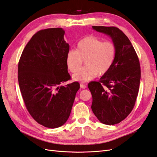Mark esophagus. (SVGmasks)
<instances>
[{
	"label": "esophagus",
	"instance_id": "34e87169",
	"mask_svg": "<svg viewBox=\"0 0 157 157\" xmlns=\"http://www.w3.org/2000/svg\"><path fill=\"white\" fill-rule=\"evenodd\" d=\"M80 88H82V89H84V88H86V84H82V83H80Z\"/></svg>",
	"mask_w": 157,
	"mask_h": 157
}]
</instances>
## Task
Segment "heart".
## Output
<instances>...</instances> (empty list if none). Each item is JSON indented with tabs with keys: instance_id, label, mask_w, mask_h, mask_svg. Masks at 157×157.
Returning <instances> with one entry per match:
<instances>
[{
	"instance_id": "heart-1",
	"label": "heart",
	"mask_w": 157,
	"mask_h": 157,
	"mask_svg": "<svg viewBox=\"0 0 157 157\" xmlns=\"http://www.w3.org/2000/svg\"><path fill=\"white\" fill-rule=\"evenodd\" d=\"M116 56V47L113 42L90 36L80 40L77 50H69L67 54L66 63L71 73H75L85 60L86 66L73 75L75 80L87 82L98 75L106 74L111 69Z\"/></svg>"
}]
</instances>
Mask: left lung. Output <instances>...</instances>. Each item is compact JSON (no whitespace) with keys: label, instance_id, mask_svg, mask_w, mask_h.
I'll use <instances>...</instances> for the list:
<instances>
[{"label":"left lung","instance_id":"left-lung-1","mask_svg":"<svg viewBox=\"0 0 157 157\" xmlns=\"http://www.w3.org/2000/svg\"><path fill=\"white\" fill-rule=\"evenodd\" d=\"M111 37L116 56L111 69L98 82H90L92 110L105 125L119 124L128 116L135 104L141 79V67L132 44L121 29L114 26H92Z\"/></svg>","mask_w":157,"mask_h":157}]
</instances>
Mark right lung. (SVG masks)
I'll use <instances>...</instances> for the list:
<instances>
[{
    "mask_svg": "<svg viewBox=\"0 0 157 157\" xmlns=\"http://www.w3.org/2000/svg\"><path fill=\"white\" fill-rule=\"evenodd\" d=\"M61 28L36 33L18 62V79L25 105L38 124L57 128L68 120L80 84L71 79L66 63L69 45Z\"/></svg>",
    "mask_w": 157,
    "mask_h": 157,
    "instance_id": "right-lung-1",
    "label": "right lung"
}]
</instances>
